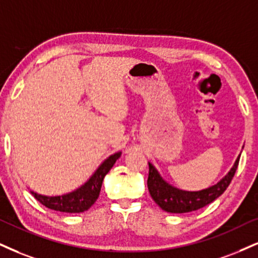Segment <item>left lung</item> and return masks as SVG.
Instances as JSON below:
<instances>
[{"label":"left lung","mask_w":258,"mask_h":258,"mask_svg":"<svg viewBox=\"0 0 258 258\" xmlns=\"http://www.w3.org/2000/svg\"><path fill=\"white\" fill-rule=\"evenodd\" d=\"M239 159L240 154L238 155L237 160L234 161V165L228 171V173L217 184L207 187V189L199 190V191H186V190L178 189V187L171 185L160 176L157 168L151 163H148L149 173L147 185L149 194L154 202L165 212L189 213L197 211V209L203 208L212 203L224 194L236 173Z\"/></svg>","instance_id":"8db88e82"}]
</instances>
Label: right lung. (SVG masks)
Listing matches in <instances>:
<instances>
[{"label": "right lung", "mask_w": 258, "mask_h": 258, "mask_svg": "<svg viewBox=\"0 0 258 258\" xmlns=\"http://www.w3.org/2000/svg\"><path fill=\"white\" fill-rule=\"evenodd\" d=\"M120 154L122 152H117L105 159L100 166L97 168V171L90 177V179L74 191L59 196H45L34 191H31V194L41 205L53 211L63 213H82L88 211L99 197L104 177L112 168Z\"/></svg>", "instance_id": "1"}]
</instances>
